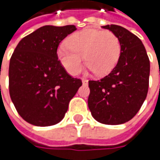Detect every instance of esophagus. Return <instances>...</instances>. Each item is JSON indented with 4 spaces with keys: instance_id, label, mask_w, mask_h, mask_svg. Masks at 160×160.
I'll list each match as a JSON object with an SVG mask.
<instances>
[{
    "instance_id": "obj_1",
    "label": "esophagus",
    "mask_w": 160,
    "mask_h": 160,
    "mask_svg": "<svg viewBox=\"0 0 160 160\" xmlns=\"http://www.w3.org/2000/svg\"><path fill=\"white\" fill-rule=\"evenodd\" d=\"M82 83H83V84H87L88 83V80L87 79H82Z\"/></svg>"
}]
</instances>
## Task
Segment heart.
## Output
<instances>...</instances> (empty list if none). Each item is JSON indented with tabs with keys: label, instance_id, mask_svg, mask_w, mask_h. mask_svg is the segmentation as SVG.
I'll return each mask as SVG.
<instances>
[{
	"label": "heart",
	"instance_id": "b5f03b06",
	"mask_svg": "<svg viewBox=\"0 0 160 160\" xmlns=\"http://www.w3.org/2000/svg\"><path fill=\"white\" fill-rule=\"evenodd\" d=\"M121 54L119 38L111 31L85 28L68 36L67 45L60 44L57 57L66 70L77 75L83 59L98 76H106L117 66ZM85 58H83V57Z\"/></svg>",
	"mask_w": 160,
	"mask_h": 160
}]
</instances>
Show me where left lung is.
I'll use <instances>...</instances> for the list:
<instances>
[{
    "instance_id": "8db88e82",
    "label": "left lung",
    "mask_w": 160,
    "mask_h": 160,
    "mask_svg": "<svg viewBox=\"0 0 160 160\" xmlns=\"http://www.w3.org/2000/svg\"><path fill=\"white\" fill-rule=\"evenodd\" d=\"M102 28L119 38L121 54L108 76L89 81L88 107L98 122L120 125L132 119L144 102L149 88L150 59L135 34L117 25Z\"/></svg>"
}]
</instances>
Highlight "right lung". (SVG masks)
Here are the masks:
<instances>
[{
    "instance_id": "obj_1",
    "label": "right lung",
    "mask_w": 160,
    "mask_h": 160,
    "mask_svg": "<svg viewBox=\"0 0 160 160\" xmlns=\"http://www.w3.org/2000/svg\"><path fill=\"white\" fill-rule=\"evenodd\" d=\"M76 30L74 25L42 27L24 37L10 58L9 95L18 113L31 125L50 126L60 122L82 85L57 57L59 42Z\"/></svg>"
}]
</instances>
